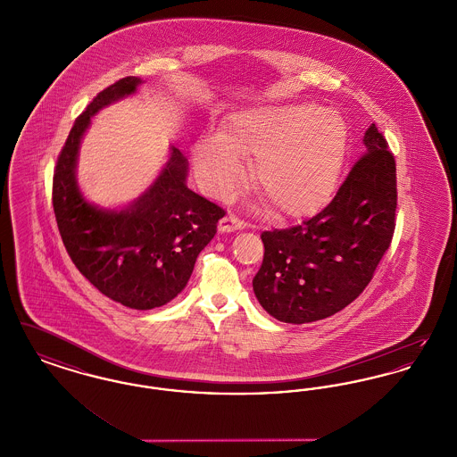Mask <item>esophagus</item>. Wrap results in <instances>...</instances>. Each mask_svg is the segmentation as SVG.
I'll use <instances>...</instances> for the list:
<instances>
[{
	"label": "esophagus",
	"instance_id": "esophagus-1",
	"mask_svg": "<svg viewBox=\"0 0 457 457\" xmlns=\"http://www.w3.org/2000/svg\"><path fill=\"white\" fill-rule=\"evenodd\" d=\"M245 228V222L239 220L235 214H228L219 220V231L220 233H233Z\"/></svg>",
	"mask_w": 457,
	"mask_h": 457
}]
</instances>
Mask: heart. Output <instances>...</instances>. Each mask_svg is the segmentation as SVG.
Masks as SVG:
<instances>
[{
    "instance_id": "b5f03b06",
    "label": "heart",
    "mask_w": 457,
    "mask_h": 457,
    "mask_svg": "<svg viewBox=\"0 0 457 457\" xmlns=\"http://www.w3.org/2000/svg\"><path fill=\"white\" fill-rule=\"evenodd\" d=\"M348 144V127L334 111L312 104L263 106L241 111L220 135L204 138L194 161L205 190L228 196L245 174L239 157L255 159V187L274 211L303 218L336 190Z\"/></svg>"
}]
</instances>
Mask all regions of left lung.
<instances>
[{
	"mask_svg": "<svg viewBox=\"0 0 457 457\" xmlns=\"http://www.w3.org/2000/svg\"><path fill=\"white\" fill-rule=\"evenodd\" d=\"M363 154L336 196L302 224L263 231V261L253 291L263 310L286 324L327 319L369 286L395 228V161L370 125Z\"/></svg>",
	"mask_w": 457,
	"mask_h": 457,
	"instance_id": "1",
	"label": "left lung"
}]
</instances>
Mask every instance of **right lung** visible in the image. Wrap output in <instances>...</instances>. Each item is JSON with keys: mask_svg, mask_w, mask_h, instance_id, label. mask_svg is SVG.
Masks as SVG:
<instances>
[{"mask_svg": "<svg viewBox=\"0 0 457 457\" xmlns=\"http://www.w3.org/2000/svg\"><path fill=\"white\" fill-rule=\"evenodd\" d=\"M140 84L137 77L118 80L75 120L53 176V207L66 252L88 283L112 302L151 310L183 291L226 212L187 187L188 161L176 147L149 190L121 211L80 194L75 170L90 118Z\"/></svg>", "mask_w": 457, "mask_h": 457, "instance_id": "add662e5", "label": "right lung"}]
</instances>
